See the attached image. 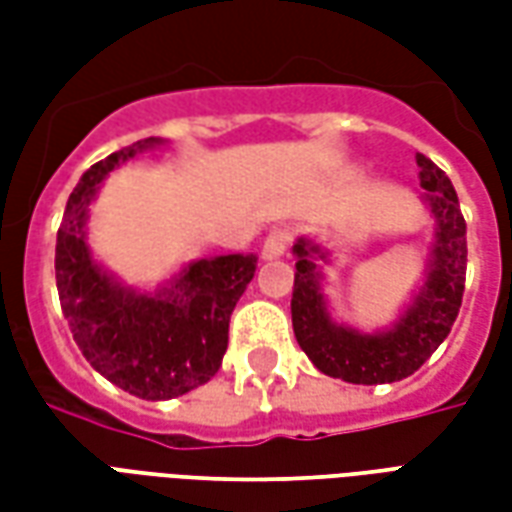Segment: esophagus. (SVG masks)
<instances>
[{
    "label": "esophagus",
    "mask_w": 512,
    "mask_h": 512,
    "mask_svg": "<svg viewBox=\"0 0 512 512\" xmlns=\"http://www.w3.org/2000/svg\"><path fill=\"white\" fill-rule=\"evenodd\" d=\"M290 241H293V235H290L288 227H274V230L266 235V241H263V257H266V260L282 257L288 252Z\"/></svg>",
    "instance_id": "esophagus-1"
}]
</instances>
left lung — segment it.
Returning a JSON list of instances; mask_svg holds the SVG:
<instances>
[{
	"label": "left lung",
	"instance_id": "1",
	"mask_svg": "<svg viewBox=\"0 0 512 512\" xmlns=\"http://www.w3.org/2000/svg\"><path fill=\"white\" fill-rule=\"evenodd\" d=\"M417 164L425 202L436 219V244L428 282L400 323H395V329L359 334L332 323L312 263V255L321 249L304 238L293 246L299 257L290 299L293 332L301 351L326 376L343 378L348 384L400 381L425 365V359L444 343L458 318L466 282V222L450 178L422 153Z\"/></svg>",
	"mask_w": 512,
	"mask_h": 512
}]
</instances>
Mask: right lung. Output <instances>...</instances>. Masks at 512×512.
I'll use <instances>...</instances> for the list:
<instances>
[{"instance_id":"right-lung-1","label":"right lung","mask_w":512,"mask_h":512,"mask_svg":"<svg viewBox=\"0 0 512 512\" xmlns=\"http://www.w3.org/2000/svg\"><path fill=\"white\" fill-rule=\"evenodd\" d=\"M158 139H139L87 169L57 230V290L84 359L142 400H169L208 384L222 367L230 315L252 282L255 255L197 260L156 296L117 285L93 263L84 219L101 180Z\"/></svg>"}]
</instances>
